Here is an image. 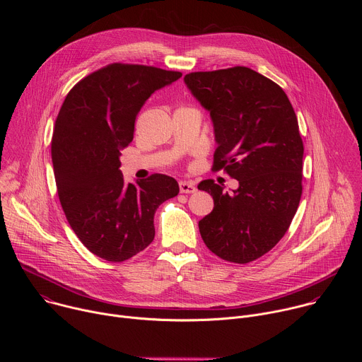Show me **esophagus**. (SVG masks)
<instances>
[{"label":"esophagus","instance_id":"34e87169","mask_svg":"<svg viewBox=\"0 0 362 362\" xmlns=\"http://www.w3.org/2000/svg\"><path fill=\"white\" fill-rule=\"evenodd\" d=\"M179 189H180V192H182V193H194V192L197 190V189L194 187V185H193V183L186 182V180L179 182Z\"/></svg>","mask_w":362,"mask_h":362}]
</instances>
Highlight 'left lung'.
<instances>
[{"instance_id": "obj_1", "label": "left lung", "mask_w": 362, "mask_h": 362, "mask_svg": "<svg viewBox=\"0 0 362 362\" xmlns=\"http://www.w3.org/2000/svg\"><path fill=\"white\" fill-rule=\"evenodd\" d=\"M183 80L211 115L214 169L239 182L232 193L211 179L197 185L215 204L199 221L202 239L225 261L252 262L282 239L300 200L303 144L296 115L276 83L247 67L197 71Z\"/></svg>"}]
</instances>
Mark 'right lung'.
Masks as SVG:
<instances>
[{
    "instance_id": "1",
    "label": "right lung",
    "mask_w": 362,
    "mask_h": 362,
    "mask_svg": "<svg viewBox=\"0 0 362 362\" xmlns=\"http://www.w3.org/2000/svg\"><path fill=\"white\" fill-rule=\"evenodd\" d=\"M182 77L179 71L115 63L78 81L56 120L51 159L66 218L95 256L123 262L154 239V214L177 196V182L156 173L126 183L120 150L134 134L146 100Z\"/></svg>"
}]
</instances>
